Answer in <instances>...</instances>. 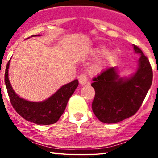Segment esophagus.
Wrapping results in <instances>:
<instances>
[{
	"mask_svg": "<svg viewBox=\"0 0 158 158\" xmlns=\"http://www.w3.org/2000/svg\"><path fill=\"white\" fill-rule=\"evenodd\" d=\"M79 81L81 85H85L88 81V76L85 73H81L79 76Z\"/></svg>",
	"mask_w": 158,
	"mask_h": 158,
	"instance_id": "1",
	"label": "esophagus"
}]
</instances>
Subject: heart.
<instances>
[{
  "mask_svg": "<svg viewBox=\"0 0 158 158\" xmlns=\"http://www.w3.org/2000/svg\"><path fill=\"white\" fill-rule=\"evenodd\" d=\"M106 51V49L103 46H97L94 48L93 50V53L94 55H101V54L104 53ZM116 59V52L114 51H110L106 52L105 56H103L102 60L99 63V64L97 66V69L101 68V67L103 64H107V63H111L115 60Z\"/></svg>",
  "mask_w": 158,
  "mask_h": 158,
  "instance_id": "obj_1",
  "label": "heart"
}]
</instances>
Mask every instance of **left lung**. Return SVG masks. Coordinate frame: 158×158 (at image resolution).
Here are the masks:
<instances>
[{"label":"left lung","instance_id":"1","mask_svg":"<svg viewBox=\"0 0 158 158\" xmlns=\"http://www.w3.org/2000/svg\"><path fill=\"white\" fill-rule=\"evenodd\" d=\"M134 49L141 56L133 77L119 79L115 68H110L94 77L91 86L95 97L92 110L101 122L116 123L135 115L151 87L153 72L149 61L138 47L134 45Z\"/></svg>","mask_w":158,"mask_h":158}]
</instances>
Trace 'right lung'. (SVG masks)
Listing matches in <instances>:
<instances>
[{"instance_id":"add662e5","label":"right lung","mask_w":158,"mask_h":158,"mask_svg":"<svg viewBox=\"0 0 158 158\" xmlns=\"http://www.w3.org/2000/svg\"><path fill=\"white\" fill-rule=\"evenodd\" d=\"M10 61L6 64L4 79L10 102L16 112L26 120L37 125H50L57 122L64 113L69 99L79 85L77 79L61 87L47 100L40 102H30L20 98L12 90L8 79Z\"/></svg>"}]
</instances>
